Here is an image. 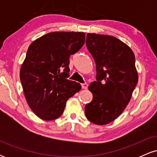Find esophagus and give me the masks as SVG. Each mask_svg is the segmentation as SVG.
Masks as SVG:
<instances>
[{"mask_svg":"<svg viewBox=\"0 0 157 157\" xmlns=\"http://www.w3.org/2000/svg\"><path fill=\"white\" fill-rule=\"evenodd\" d=\"M81 86H82V89H86L88 88V86H89V85H88L87 83H82V84H81Z\"/></svg>","mask_w":157,"mask_h":157,"instance_id":"34e87169","label":"esophagus"}]
</instances>
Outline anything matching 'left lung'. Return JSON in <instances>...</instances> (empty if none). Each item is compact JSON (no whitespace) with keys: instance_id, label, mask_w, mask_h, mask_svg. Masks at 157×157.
Here are the masks:
<instances>
[{"instance_id":"left-lung-1","label":"left lung","mask_w":157,"mask_h":157,"mask_svg":"<svg viewBox=\"0 0 157 157\" xmlns=\"http://www.w3.org/2000/svg\"><path fill=\"white\" fill-rule=\"evenodd\" d=\"M86 44L96 63L97 81L89 87L93 100L85 106V113L92 123L106 125L123 112L137 84L135 56L113 36L88 33Z\"/></svg>"}]
</instances>
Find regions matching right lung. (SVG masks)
I'll return each mask as SVG.
<instances>
[{"label":"right lung","mask_w":157,"mask_h":157,"mask_svg":"<svg viewBox=\"0 0 157 157\" xmlns=\"http://www.w3.org/2000/svg\"><path fill=\"white\" fill-rule=\"evenodd\" d=\"M84 32H55L30 44L20 71L27 103L38 117L53 120L63 113L66 101L81 89L68 80L69 57L85 44Z\"/></svg>","instance_id":"add662e5"}]
</instances>
